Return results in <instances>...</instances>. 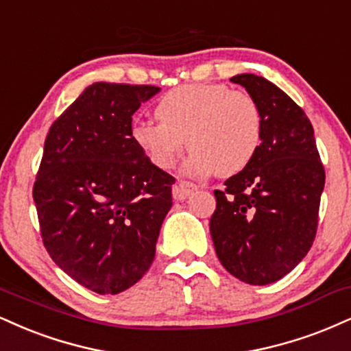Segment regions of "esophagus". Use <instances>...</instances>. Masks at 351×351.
Returning <instances> with one entry per match:
<instances>
[{"mask_svg":"<svg viewBox=\"0 0 351 351\" xmlns=\"http://www.w3.org/2000/svg\"><path fill=\"white\" fill-rule=\"evenodd\" d=\"M197 186L191 181H178V183L173 186V197L176 201H184L193 191H196Z\"/></svg>","mask_w":351,"mask_h":351,"instance_id":"1","label":"esophagus"}]
</instances>
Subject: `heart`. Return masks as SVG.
<instances>
[{
  "instance_id": "heart-1",
  "label": "heart",
  "mask_w": 351,
  "mask_h": 351,
  "mask_svg": "<svg viewBox=\"0 0 351 351\" xmlns=\"http://www.w3.org/2000/svg\"><path fill=\"white\" fill-rule=\"evenodd\" d=\"M160 122L137 121L132 141L155 167L168 170L188 147L186 171L204 176L243 170L263 138V112L250 93L221 83H193L165 93L155 106Z\"/></svg>"
}]
</instances>
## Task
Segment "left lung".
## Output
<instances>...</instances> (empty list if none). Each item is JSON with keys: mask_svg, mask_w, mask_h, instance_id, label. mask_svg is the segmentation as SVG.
Wrapping results in <instances>:
<instances>
[{"mask_svg": "<svg viewBox=\"0 0 351 351\" xmlns=\"http://www.w3.org/2000/svg\"><path fill=\"white\" fill-rule=\"evenodd\" d=\"M258 101L263 138L242 171L216 189L209 229L222 267L248 285L281 280L311 250L325 170L306 112L263 77L235 75Z\"/></svg>", "mask_w": 351, "mask_h": 351, "instance_id": "obj_1", "label": "left lung"}]
</instances>
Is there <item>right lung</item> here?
<instances>
[{
    "label": "right lung",
    "instance_id": "1",
    "mask_svg": "<svg viewBox=\"0 0 351 351\" xmlns=\"http://www.w3.org/2000/svg\"><path fill=\"white\" fill-rule=\"evenodd\" d=\"M152 84L93 83L50 128L34 183L50 258L98 294L134 286L155 258L175 178L132 141Z\"/></svg>",
    "mask_w": 351,
    "mask_h": 351
}]
</instances>
